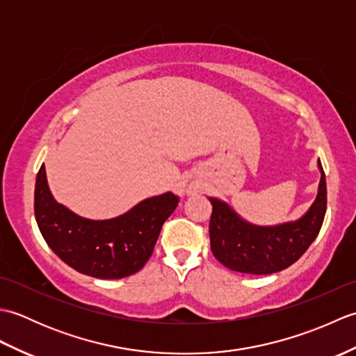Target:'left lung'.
Wrapping results in <instances>:
<instances>
[{
  "instance_id": "left-lung-1",
  "label": "left lung",
  "mask_w": 356,
  "mask_h": 356,
  "mask_svg": "<svg viewBox=\"0 0 356 356\" xmlns=\"http://www.w3.org/2000/svg\"><path fill=\"white\" fill-rule=\"evenodd\" d=\"M321 179L318 194L297 222L278 226H254L234 213L226 203L209 199L211 251L223 266L243 274H274L289 268L318 236L327 207L326 176L318 161Z\"/></svg>"
}]
</instances>
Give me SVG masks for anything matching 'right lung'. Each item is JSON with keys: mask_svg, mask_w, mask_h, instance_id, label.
Instances as JSON below:
<instances>
[{"mask_svg": "<svg viewBox=\"0 0 356 356\" xmlns=\"http://www.w3.org/2000/svg\"><path fill=\"white\" fill-rule=\"evenodd\" d=\"M179 199L171 193L140 202L110 220L82 218L51 197L45 166L35 185V218L45 243L74 270L95 278H124L140 270Z\"/></svg>", "mask_w": 356, "mask_h": 356, "instance_id": "add662e5", "label": "right lung"}]
</instances>
